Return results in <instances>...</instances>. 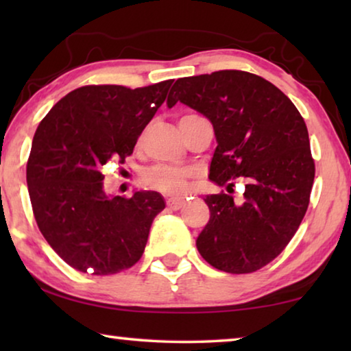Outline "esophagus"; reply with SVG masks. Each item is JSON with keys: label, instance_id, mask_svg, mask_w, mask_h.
Masks as SVG:
<instances>
[{"label": "esophagus", "instance_id": "esophagus-1", "mask_svg": "<svg viewBox=\"0 0 351 351\" xmlns=\"http://www.w3.org/2000/svg\"><path fill=\"white\" fill-rule=\"evenodd\" d=\"M167 206L170 207V209H173V210L181 209V207L184 206V198H181V197L167 198Z\"/></svg>", "mask_w": 351, "mask_h": 351}]
</instances>
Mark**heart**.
Listing matches in <instances>:
<instances>
[{
  "instance_id": "b5f03b06",
  "label": "heart",
  "mask_w": 351,
  "mask_h": 351,
  "mask_svg": "<svg viewBox=\"0 0 351 351\" xmlns=\"http://www.w3.org/2000/svg\"><path fill=\"white\" fill-rule=\"evenodd\" d=\"M189 171L171 165H154L147 171L144 180L148 186L165 193H181L187 189Z\"/></svg>"
}]
</instances>
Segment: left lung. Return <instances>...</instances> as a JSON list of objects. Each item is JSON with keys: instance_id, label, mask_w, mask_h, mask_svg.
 I'll list each match as a JSON object with an SVG mask.
<instances>
[{"instance_id": "left-lung-1", "label": "left lung", "mask_w": 351, "mask_h": 351, "mask_svg": "<svg viewBox=\"0 0 351 351\" xmlns=\"http://www.w3.org/2000/svg\"><path fill=\"white\" fill-rule=\"evenodd\" d=\"M176 102L212 123L209 180L228 192L229 180L246 182L240 203L228 193L206 195L210 218L198 252L230 274L263 268L287 247L310 204L314 161L304 117L271 82L234 69L178 79L167 106Z\"/></svg>"}]
</instances>
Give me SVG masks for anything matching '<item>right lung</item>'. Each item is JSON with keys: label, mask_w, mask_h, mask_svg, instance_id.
<instances>
[{"label": "right lung", "mask_w": 351, "mask_h": 351, "mask_svg": "<svg viewBox=\"0 0 351 351\" xmlns=\"http://www.w3.org/2000/svg\"><path fill=\"white\" fill-rule=\"evenodd\" d=\"M173 80L130 90L82 86L52 106L34 134L26 180L35 221L49 246L80 272L132 268L164 210L161 193L106 195L102 165L133 153Z\"/></svg>", "instance_id": "1"}]
</instances>
